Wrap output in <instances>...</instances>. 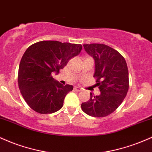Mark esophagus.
Wrapping results in <instances>:
<instances>
[{
    "instance_id": "1",
    "label": "esophagus",
    "mask_w": 152,
    "mask_h": 152,
    "mask_svg": "<svg viewBox=\"0 0 152 152\" xmlns=\"http://www.w3.org/2000/svg\"><path fill=\"white\" fill-rule=\"evenodd\" d=\"M74 90L75 91H77V92H80V91H81V88H79V87H74Z\"/></svg>"
}]
</instances>
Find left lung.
<instances>
[{
    "label": "left lung",
    "mask_w": 152,
    "mask_h": 152,
    "mask_svg": "<svg viewBox=\"0 0 152 152\" xmlns=\"http://www.w3.org/2000/svg\"><path fill=\"white\" fill-rule=\"evenodd\" d=\"M83 47L95 60L93 77L100 94L95 96L90 93V100L82 103V110L90 116H107L118 108L127 95L129 80L126 62L118 51L105 44Z\"/></svg>",
    "instance_id": "obj_1"
}]
</instances>
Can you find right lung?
I'll list each match as a JSON object with an SVG mask.
<instances>
[{
	"label": "right lung",
	"mask_w": 152,
	"mask_h": 152,
	"mask_svg": "<svg viewBox=\"0 0 152 152\" xmlns=\"http://www.w3.org/2000/svg\"><path fill=\"white\" fill-rule=\"evenodd\" d=\"M81 44L42 41L31 45L20 62L18 88L28 106L41 114L53 113L62 108L64 98L73 90L52 77L68 61L80 53Z\"/></svg>",
	"instance_id": "obj_1"
}]
</instances>
